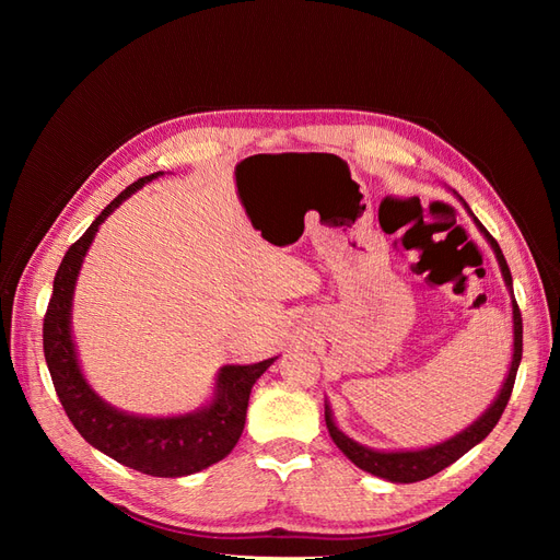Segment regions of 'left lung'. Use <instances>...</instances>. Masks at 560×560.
Masks as SVG:
<instances>
[{"label": "left lung", "instance_id": "1", "mask_svg": "<svg viewBox=\"0 0 560 560\" xmlns=\"http://www.w3.org/2000/svg\"><path fill=\"white\" fill-rule=\"evenodd\" d=\"M474 222H477V226L483 231L490 247L495 249L500 268H502V276H504V282L512 290L510 266H506V261H504V254H502L498 241L483 229V224L479 222L477 217H474ZM512 306H514V358H512V366H510V376H506V381H504V385L500 389L498 399L493 401V406H490V409L477 422H474V425H469L460 434H455L453 439H448V442L436 444L432 448L381 453V451H371L366 446H360L358 442H352V439H348L341 430L334 425L329 406H325V420H327V428H329V434L334 439V444L341 448L354 465H358L364 471H369V474H376V477L387 479V481H395V483H413V481H422V479L434 477L436 471L446 469L448 465H453L457 460V457H463L469 448H474L479 442H483V439L490 434V430L498 425L500 416L506 409V401H510V397H512L516 371H518L521 354H523V319H521L518 303L514 301Z\"/></svg>", "mask_w": 560, "mask_h": 560}]
</instances>
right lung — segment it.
I'll list each match as a JSON object with an SVG mask.
<instances>
[{"label":"right lung","mask_w":560,"mask_h":560,"mask_svg":"<svg viewBox=\"0 0 560 560\" xmlns=\"http://www.w3.org/2000/svg\"><path fill=\"white\" fill-rule=\"evenodd\" d=\"M159 175L154 173L132 182L67 249L54 280V296L44 315V358L67 418L91 446L107 453L116 463L151 477H184L219 463L238 444L252 385L276 360L249 366H224L217 378V397L208 409L175 418H140L112 409L93 393L79 369L70 334L77 273L97 226L114 208L121 206V200Z\"/></svg>","instance_id":"obj_1"}]
</instances>
